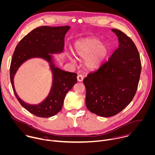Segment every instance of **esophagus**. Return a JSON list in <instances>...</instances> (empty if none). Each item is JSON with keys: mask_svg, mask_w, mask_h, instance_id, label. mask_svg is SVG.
I'll return each mask as SVG.
<instances>
[{"mask_svg": "<svg viewBox=\"0 0 155 155\" xmlns=\"http://www.w3.org/2000/svg\"><path fill=\"white\" fill-rule=\"evenodd\" d=\"M77 80L79 82H81L83 80V77L81 75H79L77 76Z\"/></svg>", "mask_w": 155, "mask_h": 155, "instance_id": "esophagus-1", "label": "esophagus"}]
</instances>
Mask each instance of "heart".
Returning <instances> with one entry per match:
<instances>
[{
	"mask_svg": "<svg viewBox=\"0 0 155 155\" xmlns=\"http://www.w3.org/2000/svg\"><path fill=\"white\" fill-rule=\"evenodd\" d=\"M96 38H85L76 41L74 44L72 53L78 59H84V65L91 71L100 68L107 58L109 49L107 45L100 44Z\"/></svg>",
	"mask_w": 155,
	"mask_h": 155,
	"instance_id": "1",
	"label": "heart"
}]
</instances>
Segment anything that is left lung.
<instances>
[{"instance_id":"left-lung-1","label":"left lung","mask_w":155,"mask_h":155,"mask_svg":"<svg viewBox=\"0 0 155 155\" xmlns=\"http://www.w3.org/2000/svg\"><path fill=\"white\" fill-rule=\"evenodd\" d=\"M111 31L118 37V48L107 63L83 80L87 108L106 117L116 115L129 105L141 72L139 54L133 41L119 30Z\"/></svg>"}]
</instances>
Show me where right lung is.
<instances>
[{
	"instance_id": "obj_1",
	"label": "right lung",
	"mask_w": 155,
	"mask_h": 155,
	"mask_svg": "<svg viewBox=\"0 0 155 155\" xmlns=\"http://www.w3.org/2000/svg\"><path fill=\"white\" fill-rule=\"evenodd\" d=\"M69 26H42L32 30L17 45L10 66V80L14 93L20 104L31 114L40 117H50L59 113L67 93L77 82V74L60 69L52 54H61L64 50V37ZM33 58H41L49 64L53 75V83L47 97L38 104L25 102L18 96L14 87V76L20 66Z\"/></svg>"
}]
</instances>
